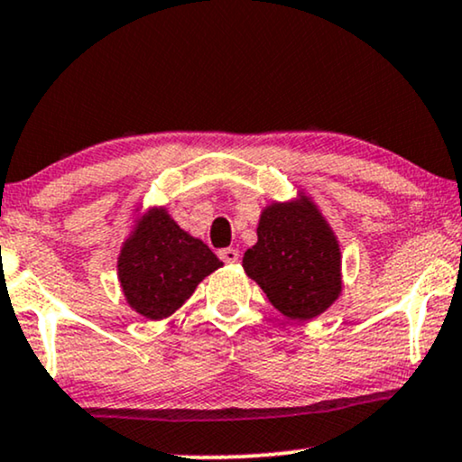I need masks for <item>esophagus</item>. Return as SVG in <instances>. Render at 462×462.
I'll return each mask as SVG.
<instances>
[{
	"label": "esophagus",
	"mask_w": 462,
	"mask_h": 462,
	"mask_svg": "<svg viewBox=\"0 0 462 462\" xmlns=\"http://www.w3.org/2000/svg\"><path fill=\"white\" fill-rule=\"evenodd\" d=\"M219 258L226 262V264H235V262H238V249L235 247H226L219 251Z\"/></svg>",
	"instance_id": "1"
}]
</instances>
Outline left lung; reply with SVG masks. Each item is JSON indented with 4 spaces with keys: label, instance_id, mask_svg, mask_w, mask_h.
<instances>
[{
    "label": "left lung",
    "instance_id": "left-lung-1",
    "mask_svg": "<svg viewBox=\"0 0 462 462\" xmlns=\"http://www.w3.org/2000/svg\"><path fill=\"white\" fill-rule=\"evenodd\" d=\"M243 268L291 319L318 318L341 294L338 241L305 194L262 211L258 243L245 251Z\"/></svg>",
    "mask_w": 462,
    "mask_h": 462
}]
</instances>
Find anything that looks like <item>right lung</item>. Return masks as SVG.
<instances>
[{
    "instance_id": "1",
    "label": "right lung",
    "mask_w": 462,
    "mask_h": 462,
    "mask_svg": "<svg viewBox=\"0 0 462 462\" xmlns=\"http://www.w3.org/2000/svg\"><path fill=\"white\" fill-rule=\"evenodd\" d=\"M221 264L200 238L180 230L166 208H149L125 238L116 271L127 305L144 318L163 319Z\"/></svg>"
}]
</instances>
